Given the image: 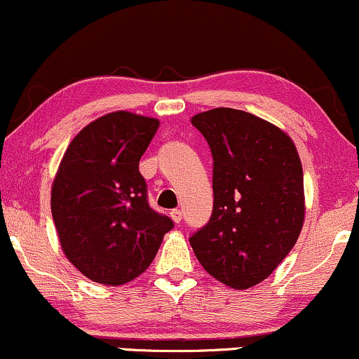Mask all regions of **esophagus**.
<instances>
[{"label":"esophagus","mask_w":359,"mask_h":359,"mask_svg":"<svg viewBox=\"0 0 359 359\" xmlns=\"http://www.w3.org/2000/svg\"><path fill=\"white\" fill-rule=\"evenodd\" d=\"M170 216H171V219L175 221L176 224H180L181 219H183V213H181V210H172L171 213H170Z\"/></svg>","instance_id":"34e87169"}]
</instances>
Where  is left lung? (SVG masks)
I'll list each match as a JSON object with an SVG mask.
<instances>
[{
	"label": "left lung",
	"mask_w": 359,
	"mask_h": 359,
	"mask_svg": "<svg viewBox=\"0 0 359 359\" xmlns=\"http://www.w3.org/2000/svg\"><path fill=\"white\" fill-rule=\"evenodd\" d=\"M191 125L213 154L215 201L189 243L211 276L246 290L266 280L302 233V161L285 131L241 109H210Z\"/></svg>",
	"instance_id": "8db88e82"
}]
</instances>
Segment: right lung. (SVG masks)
I'll list each match as a JSON object with an SVG mask.
<instances>
[{
    "instance_id": "obj_1",
    "label": "right lung",
    "mask_w": 359,
    "mask_h": 359,
    "mask_svg": "<svg viewBox=\"0 0 359 359\" xmlns=\"http://www.w3.org/2000/svg\"><path fill=\"white\" fill-rule=\"evenodd\" d=\"M159 121L130 111L104 114L66 149L51 187L63 253L91 281L119 286L151 264L175 226L148 205L140 159Z\"/></svg>"
}]
</instances>
